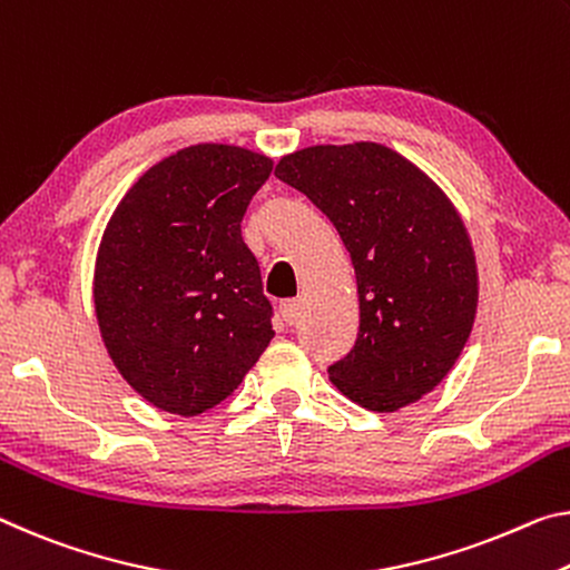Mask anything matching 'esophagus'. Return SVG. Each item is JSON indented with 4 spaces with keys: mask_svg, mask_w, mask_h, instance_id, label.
I'll list each match as a JSON object with an SVG mask.
<instances>
[{
    "mask_svg": "<svg viewBox=\"0 0 570 570\" xmlns=\"http://www.w3.org/2000/svg\"><path fill=\"white\" fill-rule=\"evenodd\" d=\"M278 309H282V317L286 324H296V320H299V312H302V304H299V299H284L282 304H278Z\"/></svg>",
    "mask_w": 570,
    "mask_h": 570,
    "instance_id": "34e87169",
    "label": "esophagus"
}]
</instances>
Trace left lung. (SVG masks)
Returning a JSON list of instances; mask_svg holds the SVG:
<instances>
[{
	"mask_svg": "<svg viewBox=\"0 0 570 570\" xmlns=\"http://www.w3.org/2000/svg\"><path fill=\"white\" fill-rule=\"evenodd\" d=\"M274 175L327 215L357 276L360 332L330 381L367 411L393 413L431 393L472 332L474 248L429 175L375 141L320 144Z\"/></svg>",
	"mask_w": 570,
	"mask_h": 570,
	"instance_id": "1",
	"label": "left lung"
}]
</instances>
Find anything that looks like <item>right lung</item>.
Returning <instances> with one entry per match:
<instances>
[{"mask_svg":"<svg viewBox=\"0 0 570 570\" xmlns=\"http://www.w3.org/2000/svg\"><path fill=\"white\" fill-rule=\"evenodd\" d=\"M271 167L250 149L195 144L144 171L106 225L98 327L124 381L161 411L218 405L274 337L258 261L240 236Z\"/></svg>","mask_w":570,"mask_h":570,"instance_id":"right-lung-1","label":"right lung"}]
</instances>
